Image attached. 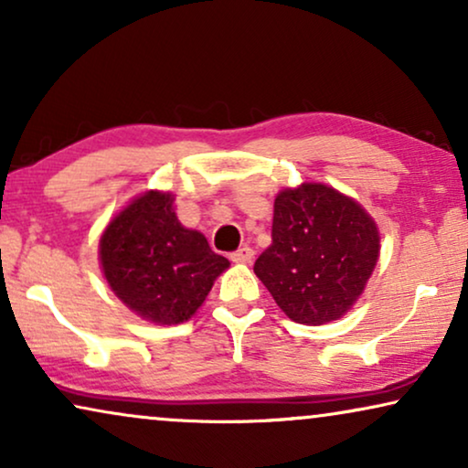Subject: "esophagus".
Wrapping results in <instances>:
<instances>
[{
  "label": "esophagus",
  "mask_w": 468,
  "mask_h": 468,
  "mask_svg": "<svg viewBox=\"0 0 468 468\" xmlns=\"http://www.w3.org/2000/svg\"><path fill=\"white\" fill-rule=\"evenodd\" d=\"M251 258H253V249L247 245H242L240 249H236V251L229 253V260L236 261V264H249Z\"/></svg>",
  "instance_id": "34e87169"
}]
</instances>
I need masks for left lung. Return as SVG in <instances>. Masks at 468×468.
<instances>
[{
	"label": "left lung",
	"instance_id": "obj_1",
	"mask_svg": "<svg viewBox=\"0 0 468 468\" xmlns=\"http://www.w3.org/2000/svg\"><path fill=\"white\" fill-rule=\"evenodd\" d=\"M379 258V232L360 204L322 183L281 191L272 242L253 271L293 322L322 325L347 313Z\"/></svg>",
	"mask_w": 468,
	"mask_h": 468
}]
</instances>
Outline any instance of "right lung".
I'll return each mask as SVG.
<instances>
[{
    "label": "right lung",
    "mask_w": 468,
    "mask_h": 468,
    "mask_svg": "<svg viewBox=\"0 0 468 468\" xmlns=\"http://www.w3.org/2000/svg\"><path fill=\"white\" fill-rule=\"evenodd\" d=\"M170 194L149 191L108 223L100 258L111 290L155 324H181L208 296L229 261L176 219Z\"/></svg>",
    "instance_id": "1"
}]
</instances>
